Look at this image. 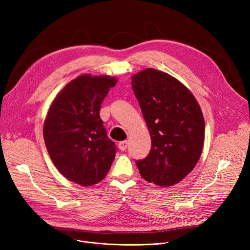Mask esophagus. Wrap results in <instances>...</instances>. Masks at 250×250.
<instances>
[{
	"label": "esophagus",
	"instance_id": "obj_1",
	"mask_svg": "<svg viewBox=\"0 0 250 250\" xmlns=\"http://www.w3.org/2000/svg\"><path fill=\"white\" fill-rule=\"evenodd\" d=\"M127 145H128L127 141H123V142H121L120 144H118V148H120L122 151H125L126 149Z\"/></svg>",
	"mask_w": 250,
	"mask_h": 250
}]
</instances>
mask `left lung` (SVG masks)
I'll use <instances>...</instances> for the list:
<instances>
[{"instance_id":"8db88e82","label":"left lung","mask_w":250,"mask_h":250,"mask_svg":"<svg viewBox=\"0 0 250 250\" xmlns=\"http://www.w3.org/2000/svg\"><path fill=\"white\" fill-rule=\"evenodd\" d=\"M132 87L151 136V151L137 161L141 176L162 188L180 182L198 163L205 142L199 102L173 76L147 68L132 76Z\"/></svg>"}]
</instances>
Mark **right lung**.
<instances>
[{
    "label": "right lung",
    "mask_w": 250,
    "mask_h": 250,
    "mask_svg": "<svg viewBox=\"0 0 250 250\" xmlns=\"http://www.w3.org/2000/svg\"><path fill=\"white\" fill-rule=\"evenodd\" d=\"M117 81L108 75H80L59 92L47 110L43 139L50 159L63 177L79 186L100 182L114 160V143L99 111Z\"/></svg>",
    "instance_id": "add662e5"
}]
</instances>
